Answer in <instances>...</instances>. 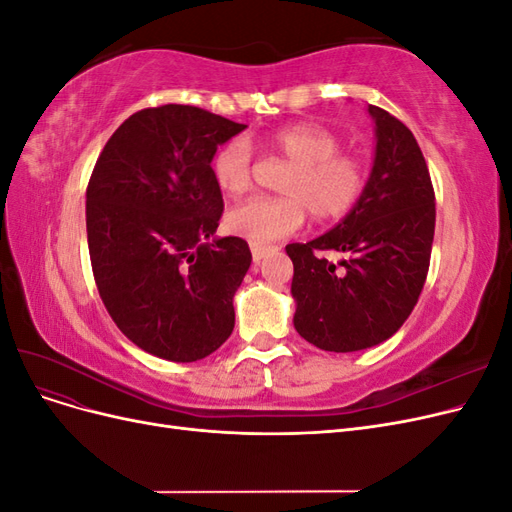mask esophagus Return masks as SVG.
<instances>
[{
  "label": "esophagus",
  "mask_w": 512,
  "mask_h": 512,
  "mask_svg": "<svg viewBox=\"0 0 512 512\" xmlns=\"http://www.w3.org/2000/svg\"><path fill=\"white\" fill-rule=\"evenodd\" d=\"M250 250H252V258H254V262L258 265V262H260L262 258H265V256L273 250V247H271V245H258V243H252V245H250Z\"/></svg>",
  "instance_id": "esophagus-1"
}]
</instances>
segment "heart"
I'll use <instances>...</instances> for the list:
<instances>
[{
	"instance_id": "obj_1",
	"label": "heart",
	"mask_w": 512,
	"mask_h": 512,
	"mask_svg": "<svg viewBox=\"0 0 512 512\" xmlns=\"http://www.w3.org/2000/svg\"><path fill=\"white\" fill-rule=\"evenodd\" d=\"M275 156L288 162L280 179V198H250L232 207L224 226L230 235L267 245L299 230L309 211L318 222L346 215L365 192L363 160L342 153V141L318 123H290L260 138ZM211 173L218 188L239 196L252 188V147L237 136L215 151Z\"/></svg>"
}]
</instances>
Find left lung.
<instances>
[{
  "label": "left lung",
  "mask_w": 512,
  "mask_h": 512,
  "mask_svg": "<svg viewBox=\"0 0 512 512\" xmlns=\"http://www.w3.org/2000/svg\"><path fill=\"white\" fill-rule=\"evenodd\" d=\"M376 121V158L365 192L333 230L286 245L294 265V329L320 350L356 352L386 342L408 320L427 280L436 196L414 134L391 113ZM347 254L342 270L319 256Z\"/></svg>",
  "instance_id": "left-lung-1"
}]
</instances>
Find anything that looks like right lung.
Listing matches in <instances>:
<instances>
[{
	"mask_svg": "<svg viewBox=\"0 0 512 512\" xmlns=\"http://www.w3.org/2000/svg\"><path fill=\"white\" fill-rule=\"evenodd\" d=\"M243 123L164 104L108 138L87 185L94 280L119 331L141 350L192 363L235 329L232 297L252 265L239 237L211 239L224 200L211 160Z\"/></svg>",
	"mask_w": 512,
	"mask_h": 512,
	"instance_id": "1",
	"label": "right lung"
}]
</instances>
